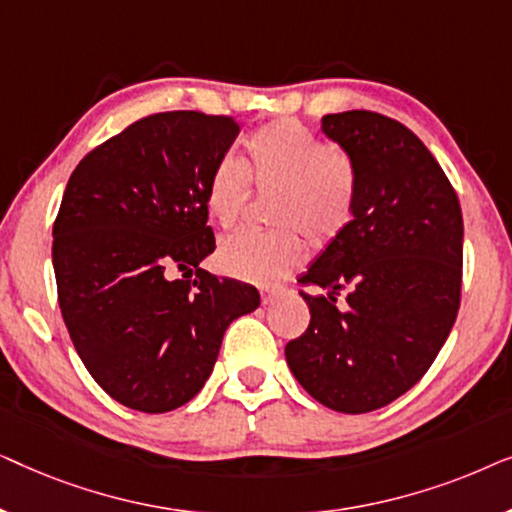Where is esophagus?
<instances>
[{
	"label": "esophagus",
	"mask_w": 512,
	"mask_h": 512,
	"mask_svg": "<svg viewBox=\"0 0 512 512\" xmlns=\"http://www.w3.org/2000/svg\"><path fill=\"white\" fill-rule=\"evenodd\" d=\"M279 298H282V291H270V289H263V291H261V300H263V305H272V303H277Z\"/></svg>",
	"instance_id": "34e87169"
}]
</instances>
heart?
Instances as JSON below:
<instances>
[{
	"instance_id": "b5f03b06",
	"label": "heart",
	"mask_w": 512,
	"mask_h": 512,
	"mask_svg": "<svg viewBox=\"0 0 512 512\" xmlns=\"http://www.w3.org/2000/svg\"><path fill=\"white\" fill-rule=\"evenodd\" d=\"M249 167L223 156L207 179V209L221 226H235L254 198L275 193L270 230H240L219 247V265L230 277L251 284H275L296 268L305 242L324 247L349 226L354 216L356 172L352 158L338 146H326L296 121H277L256 130L247 142Z\"/></svg>"
}]
</instances>
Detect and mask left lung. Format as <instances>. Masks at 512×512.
Instances as JSON below:
<instances>
[{
    "label": "left lung",
    "mask_w": 512,
    "mask_h": 512,
    "mask_svg": "<svg viewBox=\"0 0 512 512\" xmlns=\"http://www.w3.org/2000/svg\"><path fill=\"white\" fill-rule=\"evenodd\" d=\"M352 158L354 219L328 244L300 291L310 326L286 345V363L326 408L361 415L422 380L450 335L461 300L464 219L443 167L422 139L375 111L321 118ZM347 288L348 307L334 305Z\"/></svg>",
    "instance_id": "obj_1"
}]
</instances>
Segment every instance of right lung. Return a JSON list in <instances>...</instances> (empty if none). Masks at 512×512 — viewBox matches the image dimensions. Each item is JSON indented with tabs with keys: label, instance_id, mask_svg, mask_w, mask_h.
<instances>
[{
	"label": "right lung",
	"instance_id": "right-lung-1",
	"mask_svg": "<svg viewBox=\"0 0 512 512\" xmlns=\"http://www.w3.org/2000/svg\"><path fill=\"white\" fill-rule=\"evenodd\" d=\"M240 125L163 111L76 165L53 223L62 319L83 366L139 412H170L202 389L230 321L254 312L251 284L200 268L216 247L207 179Z\"/></svg>",
	"mask_w": 512,
	"mask_h": 512
}]
</instances>
